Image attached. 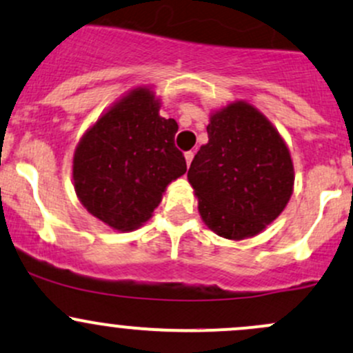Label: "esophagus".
I'll return each instance as SVG.
<instances>
[{"label": "esophagus", "instance_id": "1", "mask_svg": "<svg viewBox=\"0 0 353 353\" xmlns=\"http://www.w3.org/2000/svg\"><path fill=\"white\" fill-rule=\"evenodd\" d=\"M184 157H186V164H188V167H189V165H191L192 159H194V152H192V150L186 152V154H184Z\"/></svg>", "mask_w": 353, "mask_h": 353}]
</instances>
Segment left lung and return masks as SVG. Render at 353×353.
Returning <instances> with one entry per match:
<instances>
[{
	"label": "left lung",
	"instance_id": "obj_1",
	"mask_svg": "<svg viewBox=\"0 0 353 353\" xmlns=\"http://www.w3.org/2000/svg\"><path fill=\"white\" fill-rule=\"evenodd\" d=\"M206 130L208 143L188 170L199 214L223 239L257 235L292 194L289 148L264 114L243 101L211 114Z\"/></svg>",
	"mask_w": 353,
	"mask_h": 353
}]
</instances>
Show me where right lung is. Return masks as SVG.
<instances>
[{"label": "right lung", "mask_w": 353, "mask_h": 353, "mask_svg": "<svg viewBox=\"0 0 353 353\" xmlns=\"http://www.w3.org/2000/svg\"><path fill=\"white\" fill-rule=\"evenodd\" d=\"M159 108L150 89H133L84 133L74 152L77 198L118 232L145 223L169 183L188 170L174 143L179 127Z\"/></svg>", "instance_id": "add662e5"}]
</instances>
